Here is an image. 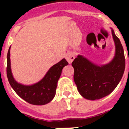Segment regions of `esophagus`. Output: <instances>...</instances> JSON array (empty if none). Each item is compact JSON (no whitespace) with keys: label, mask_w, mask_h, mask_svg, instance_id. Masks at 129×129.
<instances>
[{"label":"esophagus","mask_w":129,"mask_h":129,"mask_svg":"<svg viewBox=\"0 0 129 129\" xmlns=\"http://www.w3.org/2000/svg\"><path fill=\"white\" fill-rule=\"evenodd\" d=\"M74 59H75V57L74 56V55H73L72 53H70V52L67 53V55H66V59H67V61H68L69 64L72 63V62L74 61Z\"/></svg>","instance_id":"34e87169"}]
</instances>
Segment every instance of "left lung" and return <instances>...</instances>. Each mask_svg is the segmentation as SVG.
<instances>
[{"label": "left lung", "instance_id": "1", "mask_svg": "<svg viewBox=\"0 0 129 129\" xmlns=\"http://www.w3.org/2000/svg\"><path fill=\"white\" fill-rule=\"evenodd\" d=\"M115 43V55L109 63L98 65L81 55L72 63L74 79L79 94L86 100H96L110 94L123 75L125 59L122 44L111 29Z\"/></svg>", "mask_w": 129, "mask_h": 129}]
</instances>
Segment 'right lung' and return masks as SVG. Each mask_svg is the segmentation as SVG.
<instances>
[{
  "label": "right lung",
  "instance_id": "obj_1",
  "mask_svg": "<svg viewBox=\"0 0 129 129\" xmlns=\"http://www.w3.org/2000/svg\"><path fill=\"white\" fill-rule=\"evenodd\" d=\"M10 48L7 55V77L15 92L26 102L35 105H43L50 103L55 95L57 81L64 67L68 65L65 59H62L52 66L41 80L31 85L18 83L13 77L10 62Z\"/></svg>",
  "mask_w": 129,
  "mask_h": 129
}]
</instances>
